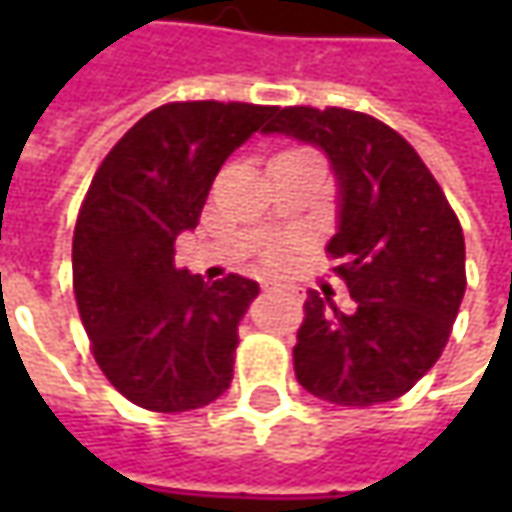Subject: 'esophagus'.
<instances>
[{"instance_id": "1", "label": "esophagus", "mask_w": 512, "mask_h": 512, "mask_svg": "<svg viewBox=\"0 0 512 512\" xmlns=\"http://www.w3.org/2000/svg\"><path fill=\"white\" fill-rule=\"evenodd\" d=\"M262 290H265V293H276V290H290V285H282V282H276V279H262Z\"/></svg>"}]
</instances>
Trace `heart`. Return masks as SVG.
<instances>
[{
    "mask_svg": "<svg viewBox=\"0 0 512 512\" xmlns=\"http://www.w3.org/2000/svg\"><path fill=\"white\" fill-rule=\"evenodd\" d=\"M267 259H270V265H282V259H285V253H282V250H273V253H270Z\"/></svg>",
    "mask_w": 512,
    "mask_h": 512,
    "instance_id": "obj_1",
    "label": "heart"
}]
</instances>
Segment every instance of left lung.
Returning <instances> with one entry per match:
<instances>
[{
  "mask_svg": "<svg viewBox=\"0 0 512 512\" xmlns=\"http://www.w3.org/2000/svg\"><path fill=\"white\" fill-rule=\"evenodd\" d=\"M262 133L319 148L336 182V273L356 307L307 290L296 379L344 407L393 402L442 356L464 299V233L419 153L344 108H273Z\"/></svg>",
  "mask_w": 512,
  "mask_h": 512,
  "instance_id": "8db88e82",
  "label": "left lung"
}]
</instances>
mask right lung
Instances as JSON below:
<instances>
[{"label": "right lung", "instance_id": "right-lung-1", "mask_svg": "<svg viewBox=\"0 0 512 512\" xmlns=\"http://www.w3.org/2000/svg\"><path fill=\"white\" fill-rule=\"evenodd\" d=\"M273 108L173 102L113 145L73 230V293L110 384L156 413L216 402L233 379L239 322L259 296L230 273L205 282L179 270L176 239L199 225L227 156Z\"/></svg>", "mask_w": 512, "mask_h": 512}]
</instances>
